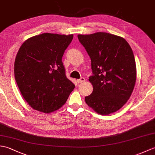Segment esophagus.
Here are the masks:
<instances>
[{"mask_svg":"<svg viewBox=\"0 0 155 155\" xmlns=\"http://www.w3.org/2000/svg\"><path fill=\"white\" fill-rule=\"evenodd\" d=\"M85 81V78L84 77H81L80 79H78L77 81V83H83V82Z\"/></svg>","mask_w":155,"mask_h":155,"instance_id":"esophagus-1","label":"esophagus"}]
</instances>
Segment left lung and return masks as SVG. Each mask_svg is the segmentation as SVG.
Here are the masks:
<instances>
[{
  "instance_id": "obj_1",
  "label": "left lung",
  "mask_w": 155,
  "mask_h": 155,
  "mask_svg": "<svg viewBox=\"0 0 155 155\" xmlns=\"http://www.w3.org/2000/svg\"><path fill=\"white\" fill-rule=\"evenodd\" d=\"M91 59L93 91L86 103L100 114L118 110L130 98L136 83L133 52L124 38L107 32L78 35Z\"/></svg>"
}]
</instances>
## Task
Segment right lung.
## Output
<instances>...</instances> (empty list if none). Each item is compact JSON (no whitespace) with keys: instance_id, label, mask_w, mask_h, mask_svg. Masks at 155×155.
<instances>
[{"instance_id":"1","label":"right lung","mask_w":155,"mask_h":155,"mask_svg":"<svg viewBox=\"0 0 155 155\" xmlns=\"http://www.w3.org/2000/svg\"><path fill=\"white\" fill-rule=\"evenodd\" d=\"M73 35L43 33L19 48L15 77L20 91L34 109L49 113L63 105L74 84L68 79L62 58Z\"/></svg>"}]
</instances>
